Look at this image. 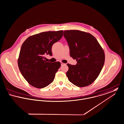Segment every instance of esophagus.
Here are the masks:
<instances>
[{
    "label": "esophagus",
    "instance_id": "1",
    "mask_svg": "<svg viewBox=\"0 0 124 124\" xmlns=\"http://www.w3.org/2000/svg\"><path fill=\"white\" fill-rule=\"evenodd\" d=\"M66 64H65V63H62V62H61V66H62V65H65Z\"/></svg>",
    "mask_w": 124,
    "mask_h": 124
}]
</instances>
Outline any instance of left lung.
<instances>
[{
  "label": "left lung",
  "instance_id": "obj_1",
  "mask_svg": "<svg viewBox=\"0 0 124 124\" xmlns=\"http://www.w3.org/2000/svg\"><path fill=\"white\" fill-rule=\"evenodd\" d=\"M70 56L76 65L68 64L66 75L70 82L78 87L90 85L97 78L105 61V54L97 39L91 34L79 30L64 31Z\"/></svg>",
  "mask_w": 124,
  "mask_h": 124
}]
</instances>
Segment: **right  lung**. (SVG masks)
<instances>
[{"instance_id": "right-lung-1", "label": "right lung", "mask_w": 124, "mask_h": 124, "mask_svg": "<svg viewBox=\"0 0 124 124\" xmlns=\"http://www.w3.org/2000/svg\"><path fill=\"white\" fill-rule=\"evenodd\" d=\"M63 31H48L36 34L29 37L23 44L18 64L22 74L32 86L43 88L53 81L61 64L47 62L45 55H52V46L61 39Z\"/></svg>"}]
</instances>
